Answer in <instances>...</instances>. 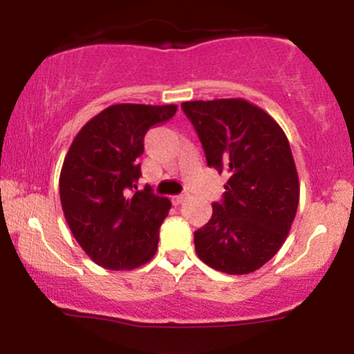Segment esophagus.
I'll return each mask as SVG.
<instances>
[{
  "mask_svg": "<svg viewBox=\"0 0 354 354\" xmlns=\"http://www.w3.org/2000/svg\"><path fill=\"white\" fill-rule=\"evenodd\" d=\"M189 194L188 193H183V194H176V196H173V203L174 205H181V203H185L186 198H188Z\"/></svg>",
  "mask_w": 354,
  "mask_h": 354,
  "instance_id": "obj_1",
  "label": "esophagus"
}]
</instances>
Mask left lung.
<instances>
[{
    "instance_id": "1",
    "label": "left lung",
    "mask_w": 354,
    "mask_h": 354,
    "mask_svg": "<svg viewBox=\"0 0 354 354\" xmlns=\"http://www.w3.org/2000/svg\"><path fill=\"white\" fill-rule=\"evenodd\" d=\"M208 166L230 173L213 214L194 231L198 258L216 271L248 274L283 246L296 216L299 181L276 121L243 98L185 101Z\"/></svg>"
}]
</instances>
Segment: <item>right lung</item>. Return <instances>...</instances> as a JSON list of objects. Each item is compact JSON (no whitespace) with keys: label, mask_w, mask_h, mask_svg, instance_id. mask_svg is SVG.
I'll return each mask as SVG.
<instances>
[{"label":"right lung","mask_w":354,"mask_h":354,"mask_svg":"<svg viewBox=\"0 0 354 354\" xmlns=\"http://www.w3.org/2000/svg\"><path fill=\"white\" fill-rule=\"evenodd\" d=\"M176 104H113L75 136L59 174V198L73 236L96 265L133 270L153 258L171 201L138 189L145 135L174 116Z\"/></svg>","instance_id":"1"}]
</instances>
